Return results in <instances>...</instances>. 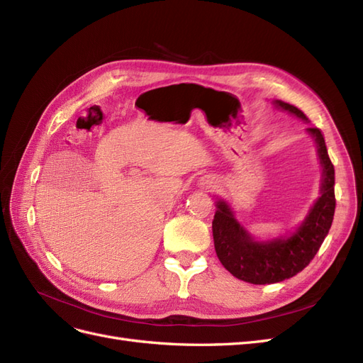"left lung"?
I'll list each match as a JSON object with an SVG mask.
<instances>
[{"label":"left lung","instance_id":"left-lung-1","mask_svg":"<svg viewBox=\"0 0 363 363\" xmlns=\"http://www.w3.org/2000/svg\"><path fill=\"white\" fill-rule=\"evenodd\" d=\"M276 107L307 121L292 104L276 100ZM307 133L316 142L323 167L321 196L316 200L301 225L291 236L259 242L240 225L232 208L223 200L216 203L212 223L216 256L224 268L239 280L252 284H271L294 277L303 271L324 242L335 215V168L328 157L325 140L320 128L309 127Z\"/></svg>","mask_w":363,"mask_h":363}]
</instances>
